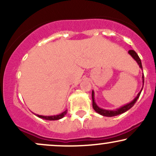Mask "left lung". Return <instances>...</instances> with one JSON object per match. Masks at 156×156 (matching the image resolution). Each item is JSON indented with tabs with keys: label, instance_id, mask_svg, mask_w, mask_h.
I'll list each match as a JSON object with an SVG mask.
<instances>
[{
	"label": "left lung",
	"instance_id": "1",
	"mask_svg": "<svg viewBox=\"0 0 156 156\" xmlns=\"http://www.w3.org/2000/svg\"><path fill=\"white\" fill-rule=\"evenodd\" d=\"M128 53H129V54L130 55V56H131L132 58H133V59L136 62V63L138 64V65L139 66V67L142 69V65H141V59L139 58V55H138L137 53H136L133 50H130V51H128ZM144 74L142 73V88H141L140 92L138 93L137 96L136 97V98H134V99L131 102H130V103H127V104L122 105V106L119 107V108L115 109V110H107V109L100 108V107L97 105L95 101H94V91H92V97L93 108H94V110L97 113H98V114H101V115H102V116H104V117H114V116H117V115H119V114H123V113H125V112H127V111L129 110L130 108H131L134 105V104L136 103V102L137 100L139 99L141 91H142V89H143V87H144Z\"/></svg>",
	"mask_w": 156,
	"mask_h": 156
}]
</instances>
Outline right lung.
Here are the masks:
<instances>
[{
    "mask_svg": "<svg viewBox=\"0 0 156 156\" xmlns=\"http://www.w3.org/2000/svg\"><path fill=\"white\" fill-rule=\"evenodd\" d=\"M67 110H65L64 112L62 113H61L59 114H57V115H53V116H44V115H39V114H36L37 117H38L41 119H46V120H58V119H62L63 118L64 116L67 114Z\"/></svg>",
    "mask_w": 156,
    "mask_h": 156,
    "instance_id": "add662e5",
    "label": "right lung"
}]
</instances>
